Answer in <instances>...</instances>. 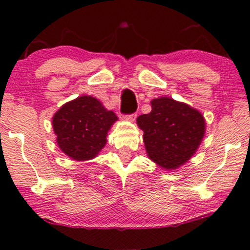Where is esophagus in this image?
<instances>
[{"instance_id": "obj_1", "label": "esophagus", "mask_w": 250, "mask_h": 250, "mask_svg": "<svg viewBox=\"0 0 250 250\" xmlns=\"http://www.w3.org/2000/svg\"><path fill=\"white\" fill-rule=\"evenodd\" d=\"M124 118L126 119V121H128V122H134V121H135V118H136V114L127 115V116H125Z\"/></svg>"}]
</instances>
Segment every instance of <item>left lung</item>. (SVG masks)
I'll list each match as a JSON object with an SVG mask.
<instances>
[{
	"label": "left lung",
	"mask_w": 250,
	"mask_h": 250,
	"mask_svg": "<svg viewBox=\"0 0 250 250\" xmlns=\"http://www.w3.org/2000/svg\"><path fill=\"white\" fill-rule=\"evenodd\" d=\"M151 111L136 118L143 131L149 159L160 168L174 170L190 160L206 132L203 114L168 97L151 100Z\"/></svg>",
	"instance_id": "left-lung-1"
}]
</instances>
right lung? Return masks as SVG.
Returning <instances> with one entry per match:
<instances>
[{
	"label": "right lung",
	"instance_id": "1",
	"mask_svg": "<svg viewBox=\"0 0 250 250\" xmlns=\"http://www.w3.org/2000/svg\"><path fill=\"white\" fill-rule=\"evenodd\" d=\"M118 117L98 99L81 95L60 107L52 117L57 145L77 162L91 160L107 143L109 129Z\"/></svg>",
	"mask_w": 250,
	"mask_h": 250
}]
</instances>
